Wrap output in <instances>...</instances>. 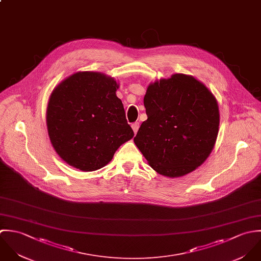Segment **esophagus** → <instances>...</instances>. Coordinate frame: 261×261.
Segmentation results:
<instances>
[{
    "label": "esophagus",
    "mask_w": 261,
    "mask_h": 261,
    "mask_svg": "<svg viewBox=\"0 0 261 261\" xmlns=\"http://www.w3.org/2000/svg\"><path fill=\"white\" fill-rule=\"evenodd\" d=\"M139 122H135V123H133L132 125H131V127H132V129H133V131H134V133L136 134L137 133V131H138V129H139Z\"/></svg>",
    "instance_id": "1"
}]
</instances>
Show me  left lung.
Masks as SVG:
<instances>
[{
  "label": "left lung",
  "instance_id": "8db88e82",
  "mask_svg": "<svg viewBox=\"0 0 261 261\" xmlns=\"http://www.w3.org/2000/svg\"><path fill=\"white\" fill-rule=\"evenodd\" d=\"M144 106L148 118L134 142L155 171L178 177L207 159L218 136L220 115L215 97L202 83L175 73L149 85Z\"/></svg>",
  "mask_w": 261,
  "mask_h": 261
}]
</instances>
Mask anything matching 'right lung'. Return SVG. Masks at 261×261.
<instances>
[{"instance_id":"right-lung-1","label":"right lung","mask_w":261,"mask_h":261,"mask_svg":"<svg viewBox=\"0 0 261 261\" xmlns=\"http://www.w3.org/2000/svg\"><path fill=\"white\" fill-rule=\"evenodd\" d=\"M117 89L112 77L92 71L76 72L54 89L46 113L48 135L69 165L100 169L134 136Z\"/></svg>"}]
</instances>
